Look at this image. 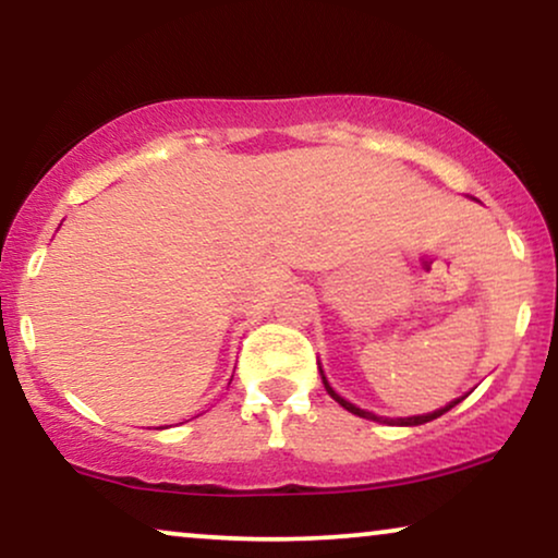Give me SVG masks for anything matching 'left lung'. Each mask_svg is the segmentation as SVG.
<instances>
[{
    "label": "left lung",
    "instance_id": "1",
    "mask_svg": "<svg viewBox=\"0 0 558 558\" xmlns=\"http://www.w3.org/2000/svg\"><path fill=\"white\" fill-rule=\"evenodd\" d=\"M324 380V388H326V392H329V396L337 400V403L341 405V408H347L349 413H354V415H360V418H367V421H383L380 415H375V413H369V411H362V408H356V405H352L349 403V400H344L341 396H337V392L331 390V385L326 383V377H322ZM457 403H462V398H457L454 403H449L447 408H441V411H434V413H426V415H413V418H398L396 423H400V426H421V423H428V421H434V418H439V415H444L447 411H451V408H454ZM388 421V418H385Z\"/></svg>",
    "mask_w": 558,
    "mask_h": 558
}]
</instances>
